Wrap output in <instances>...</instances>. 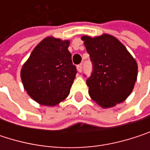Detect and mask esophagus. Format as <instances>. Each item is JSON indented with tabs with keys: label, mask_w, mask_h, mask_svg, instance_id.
<instances>
[{
	"label": "esophagus",
	"mask_w": 150,
	"mask_h": 150,
	"mask_svg": "<svg viewBox=\"0 0 150 150\" xmlns=\"http://www.w3.org/2000/svg\"><path fill=\"white\" fill-rule=\"evenodd\" d=\"M76 69H77V71H78L79 73H81V70H82V66H81V64H80V65H77Z\"/></svg>",
	"instance_id": "34e87169"
}]
</instances>
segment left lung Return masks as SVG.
Returning a JSON list of instances; mask_svg holds the SVG:
<instances>
[{"label":"left lung","instance_id":"obj_1","mask_svg":"<svg viewBox=\"0 0 150 150\" xmlns=\"http://www.w3.org/2000/svg\"><path fill=\"white\" fill-rule=\"evenodd\" d=\"M81 40L93 63V73L87 80L91 99L103 108L124 102L137 80L138 66L135 58L111 35H82Z\"/></svg>","mask_w":150,"mask_h":150}]
</instances>
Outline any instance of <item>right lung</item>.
I'll use <instances>...</instances> for the list:
<instances>
[{
  "instance_id": "add662e5",
  "label": "right lung",
  "mask_w": 150,
  "mask_h": 150,
  "mask_svg": "<svg viewBox=\"0 0 150 150\" xmlns=\"http://www.w3.org/2000/svg\"><path fill=\"white\" fill-rule=\"evenodd\" d=\"M69 40L44 38L22 65L21 78L28 95L39 104L55 106L68 97L76 75Z\"/></svg>"
}]
</instances>
